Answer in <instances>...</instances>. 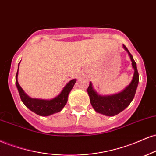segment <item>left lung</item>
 I'll list each match as a JSON object with an SVG mask.
<instances>
[{
    "instance_id": "8db88e82",
    "label": "left lung",
    "mask_w": 156,
    "mask_h": 156,
    "mask_svg": "<svg viewBox=\"0 0 156 156\" xmlns=\"http://www.w3.org/2000/svg\"><path fill=\"white\" fill-rule=\"evenodd\" d=\"M122 47L129 54L132 67L134 70L133 78L129 85L122 90L121 92L106 96L98 94L93 88L91 82H90V85L87 88L90 104L94 110L96 112L106 116H115L123 111L134 98L139 84V73L137 71L136 62L134 61L133 56L129 52L127 47L124 44H122Z\"/></svg>"
}]
</instances>
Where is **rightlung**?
Wrapping results in <instances>:
<instances>
[{
    "label": "right lung",
    "instance_id": "right-lung-1",
    "mask_svg": "<svg viewBox=\"0 0 156 156\" xmlns=\"http://www.w3.org/2000/svg\"><path fill=\"white\" fill-rule=\"evenodd\" d=\"M20 63L18 64V70L16 74V86L17 87L20 98L22 101L30 111L40 116H49L55 113L59 112L65 107L68 101V97L71 90L76 83V80L74 79L69 81L63 87L58 96L52 99H40V98H31L27 95L23 90L21 86L18 83V71H19Z\"/></svg>",
    "mask_w": 156,
    "mask_h": 156
}]
</instances>
